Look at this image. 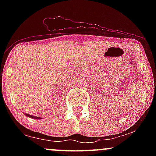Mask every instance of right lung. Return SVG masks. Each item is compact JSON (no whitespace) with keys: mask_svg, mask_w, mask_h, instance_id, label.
<instances>
[{"mask_svg":"<svg viewBox=\"0 0 156 156\" xmlns=\"http://www.w3.org/2000/svg\"><path fill=\"white\" fill-rule=\"evenodd\" d=\"M26 115H27V116H29V117L31 118V119H40V118H38V117H35V116L30 115H28V114H26Z\"/></svg>","mask_w":156,"mask_h":156,"instance_id":"1","label":"right lung"}]
</instances>
